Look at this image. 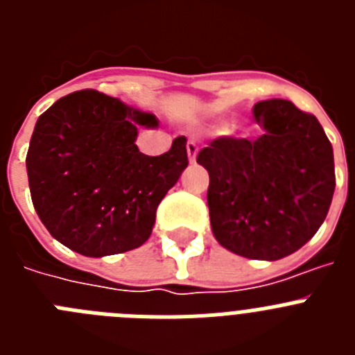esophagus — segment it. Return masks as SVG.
Here are the masks:
<instances>
[{
  "label": "esophagus",
  "mask_w": 355,
  "mask_h": 355,
  "mask_svg": "<svg viewBox=\"0 0 355 355\" xmlns=\"http://www.w3.org/2000/svg\"><path fill=\"white\" fill-rule=\"evenodd\" d=\"M187 153H188V159H190V163H196L197 153H199V147H197V144L190 140V142L187 144Z\"/></svg>",
  "instance_id": "34e87169"
}]
</instances>
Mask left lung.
Masks as SVG:
<instances>
[{"label":"left lung","mask_w":355,"mask_h":355,"mask_svg":"<svg viewBox=\"0 0 355 355\" xmlns=\"http://www.w3.org/2000/svg\"><path fill=\"white\" fill-rule=\"evenodd\" d=\"M265 133L254 142L218 137L199 150L208 208L222 247L275 261L306 245L324 224L336 187L334 155L315 115L286 99L254 105Z\"/></svg>","instance_id":"left-lung-1"}]
</instances>
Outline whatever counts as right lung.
<instances>
[{"label": "right lung", "mask_w": 355, "mask_h": 355, "mask_svg": "<svg viewBox=\"0 0 355 355\" xmlns=\"http://www.w3.org/2000/svg\"><path fill=\"white\" fill-rule=\"evenodd\" d=\"M139 126L158 121L90 89L62 97L37 121L26 155L31 202L74 252L103 258L146 243L156 208L187 168L184 137L147 156L135 144Z\"/></svg>", "instance_id": "right-lung-1"}]
</instances>
